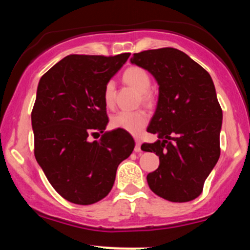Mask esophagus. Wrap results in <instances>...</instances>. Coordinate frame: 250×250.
I'll return each instance as SVG.
<instances>
[{"label":"esophagus","instance_id":"1","mask_svg":"<svg viewBox=\"0 0 250 250\" xmlns=\"http://www.w3.org/2000/svg\"><path fill=\"white\" fill-rule=\"evenodd\" d=\"M135 143H136V145H135L134 150L136 151V153H139V151H141V140L136 137V139H135Z\"/></svg>","mask_w":250,"mask_h":250}]
</instances>
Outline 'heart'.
<instances>
[{
	"mask_svg": "<svg viewBox=\"0 0 250 250\" xmlns=\"http://www.w3.org/2000/svg\"><path fill=\"white\" fill-rule=\"evenodd\" d=\"M123 79L129 85L141 93L143 102L151 101V94L148 90L150 87V77L145 69L140 67H130L123 74ZM115 97V84L114 81H109L104 87V102L108 107L114 104ZM148 123V114L145 110L127 111L122 110L111 117V125L114 128L123 129L131 134H140Z\"/></svg>",
	"mask_w": 250,
	"mask_h": 250,
	"instance_id": "1",
	"label": "heart"
}]
</instances>
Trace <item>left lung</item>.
<instances>
[{
    "mask_svg": "<svg viewBox=\"0 0 250 250\" xmlns=\"http://www.w3.org/2000/svg\"><path fill=\"white\" fill-rule=\"evenodd\" d=\"M130 62L159 84L156 110L147 128L159 140L141 146L160 159L159 168L147 175L149 188L171 202L196 199L220 157L222 109L213 80L175 48L141 51Z\"/></svg>",
    "mask_w": 250,
    "mask_h": 250,
    "instance_id": "left-lung-1",
    "label": "left lung"
}]
</instances>
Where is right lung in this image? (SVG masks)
<instances>
[{"label":"right lung","instance_id":"right-lung-1","mask_svg":"<svg viewBox=\"0 0 250 250\" xmlns=\"http://www.w3.org/2000/svg\"><path fill=\"white\" fill-rule=\"evenodd\" d=\"M129 56H65L37 85L31 113L36 161L69 202L93 205L107 196L117 167L133 153L130 134L105 131L104 87ZM99 132L102 139L90 142V135Z\"/></svg>","mask_w":250,"mask_h":250}]
</instances>
